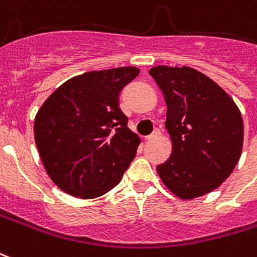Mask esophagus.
Returning a JSON list of instances; mask_svg holds the SVG:
<instances>
[{"label": "esophagus", "instance_id": "esophagus-1", "mask_svg": "<svg viewBox=\"0 0 257 257\" xmlns=\"http://www.w3.org/2000/svg\"><path fill=\"white\" fill-rule=\"evenodd\" d=\"M159 135H161V132H159V129H155L153 134L148 135V136H146V140H148V142H150V140H154V139H157L158 136H159Z\"/></svg>", "mask_w": 257, "mask_h": 257}]
</instances>
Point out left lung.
<instances>
[{"label": "left lung", "instance_id": "obj_1", "mask_svg": "<svg viewBox=\"0 0 257 257\" xmlns=\"http://www.w3.org/2000/svg\"><path fill=\"white\" fill-rule=\"evenodd\" d=\"M165 96L172 155L157 172L184 200L214 191L231 174L244 142V122L234 100L215 81L189 66L150 69Z\"/></svg>", "mask_w": 257, "mask_h": 257}]
</instances>
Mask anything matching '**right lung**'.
Masks as SVG:
<instances>
[{
    "mask_svg": "<svg viewBox=\"0 0 257 257\" xmlns=\"http://www.w3.org/2000/svg\"><path fill=\"white\" fill-rule=\"evenodd\" d=\"M139 73L135 66L87 72L60 85L38 110L39 157L68 195L95 199L107 193L136 157L140 139L128 128L118 96Z\"/></svg>",
    "mask_w": 257,
    "mask_h": 257,
    "instance_id": "right-lung-1",
    "label": "right lung"
}]
</instances>
